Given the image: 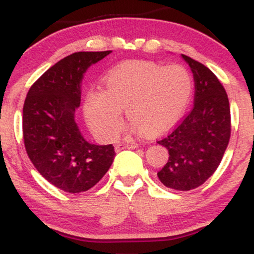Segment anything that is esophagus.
<instances>
[{"instance_id":"esophagus-1","label":"esophagus","mask_w":254,"mask_h":254,"mask_svg":"<svg viewBox=\"0 0 254 254\" xmlns=\"http://www.w3.org/2000/svg\"><path fill=\"white\" fill-rule=\"evenodd\" d=\"M137 148V143H119L116 145V151H121L123 149H135Z\"/></svg>"}]
</instances>
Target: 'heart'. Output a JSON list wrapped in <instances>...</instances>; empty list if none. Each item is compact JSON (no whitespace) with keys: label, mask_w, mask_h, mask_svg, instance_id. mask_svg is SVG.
I'll list each match as a JSON object with an SVG mask.
<instances>
[{"label":"heart","mask_w":254,"mask_h":254,"mask_svg":"<svg viewBox=\"0 0 254 254\" xmlns=\"http://www.w3.org/2000/svg\"><path fill=\"white\" fill-rule=\"evenodd\" d=\"M105 83L106 90H90L83 106L90 129L104 139L118 135L123 109L142 135L165 132L182 119L193 93L191 74L179 64L124 63Z\"/></svg>","instance_id":"heart-1"}]
</instances>
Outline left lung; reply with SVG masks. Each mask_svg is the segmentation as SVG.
Returning <instances> with one entry per match:
<instances>
[{
	"mask_svg": "<svg viewBox=\"0 0 254 254\" xmlns=\"http://www.w3.org/2000/svg\"><path fill=\"white\" fill-rule=\"evenodd\" d=\"M182 58L193 75L194 105L177 129L157 142L170 154L157 177L167 188L189 191L205 183L220 165L230 137V109L214 72L185 55Z\"/></svg>",
	"mask_w": 254,
	"mask_h": 254,
	"instance_id": "1",
	"label": "left lung"
}]
</instances>
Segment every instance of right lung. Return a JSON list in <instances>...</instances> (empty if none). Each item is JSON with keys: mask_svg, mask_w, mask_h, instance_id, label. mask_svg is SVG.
I'll return each mask as SVG.
<instances>
[{"mask_svg": "<svg viewBox=\"0 0 254 254\" xmlns=\"http://www.w3.org/2000/svg\"><path fill=\"white\" fill-rule=\"evenodd\" d=\"M112 51L75 52L52 65L31 87L22 110L25 148L49 183L69 193L92 189L110 170L112 144H92L75 121L82 78Z\"/></svg>", "mask_w": 254, "mask_h": 254, "instance_id": "add662e5", "label": "right lung"}]
</instances>
